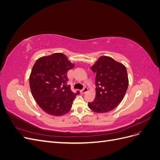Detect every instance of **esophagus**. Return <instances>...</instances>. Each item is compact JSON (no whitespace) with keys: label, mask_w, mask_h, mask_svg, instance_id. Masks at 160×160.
Instances as JSON below:
<instances>
[{"label":"esophagus","mask_w":160,"mask_h":160,"mask_svg":"<svg viewBox=\"0 0 160 160\" xmlns=\"http://www.w3.org/2000/svg\"><path fill=\"white\" fill-rule=\"evenodd\" d=\"M88 89L86 87H85V88L83 89L80 91V92H81V94H85V93H87V92H88Z\"/></svg>","instance_id":"esophagus-1"}]
</instances>
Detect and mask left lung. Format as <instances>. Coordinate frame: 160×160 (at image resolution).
<instances>
[{"mask_svg": "<svg viewBox=\"0 0 160 160\" xmlns=\"http://www.w3.org/2000/svg\"><path fill=\"white\" fill-rule=\"evenodd\" d=\"M91 70L96 74V95L89 108L97 113L114 109L122 101L128 88L125 67L109 57H100Z\"/></svg>", "mask_w": 160, "mask_h": 160, "instance_id": "1", "label": "left lung"}]
</instances>
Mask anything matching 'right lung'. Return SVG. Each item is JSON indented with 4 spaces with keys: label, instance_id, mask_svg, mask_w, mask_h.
Masks as SVG:
<instances>
[{
    "label": "right lung",
    "instance_id": "right-lung-1",
    "mask_svg": "<svg viewBox=\"0 0 160 160\" xmlns=\"http://www.w3.org/2000/svg\"><path fill=\"white\" fill-rule=\"evenodd\" d=\"M67 57L54 53L37 60L33 65L29 84L34 99L48 114L61 116L70 111L72 101L79 91L72 92L67 85V72L73 68Z\"/></svg>",
    "mask_w": 160,
    "mask_h": 160
}]
</instances>
